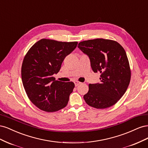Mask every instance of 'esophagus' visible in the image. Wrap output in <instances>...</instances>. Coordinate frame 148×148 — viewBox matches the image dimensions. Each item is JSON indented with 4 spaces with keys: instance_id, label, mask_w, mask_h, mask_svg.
<instances>
[{
    "instance_id": "1",
    "label": "esophagus",
    "mask_w": 148,
    "mask_h": 148,
    "mask_svg": "<svg viewBox=\"0 0 148 148\" xmlns=\"http://www.w3.org/2000/svg\"><path fill=\"white\" fill-rule=\"evenodd\" d=\"M74 83H75V86H78L79 84H82V83H81V82H78V81H75Z\"/></svg>"
}]
</instances>
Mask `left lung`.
Wrapping results in <instances>:
<instances>
[{"label": "left lung", "mask_w": 148, "mask_h": 148, "mask_svg": "<svg viewBox=\"0 0 148 148\" xmlns=\"http://www.w3.org/2000/svg\"><path fill=\"white\" fill-rule=\"evenodd\" d=\"M78 47L89 57L94 72L101 74L100 83L89 84L83 97L85 102L96 109L112 106L126 92L130 82L126 52L117 42L102 38L80 42Z\"/></svg>", "instance_id": "left-lung-1"}]
</instances>
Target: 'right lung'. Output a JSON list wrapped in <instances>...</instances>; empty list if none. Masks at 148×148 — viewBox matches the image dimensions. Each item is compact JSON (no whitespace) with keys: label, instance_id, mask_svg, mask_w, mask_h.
<instances>
[{"label":"right lung","instance_id":"obj_1","mask_svg":"<svg viewBox=\"0 0 148 148\" xmlns=\"http://www.w3.org/2000/svg\"><path fill=\"white\" fill-rule=\"evenodd\" d=\"M77 44L42 39L26 53L21 66L22 82L29 100L39 109L52 112L68 104L75 84L56 80L53 75L59 72L65 57Z\"/></svg>","mask_w":148,"mask_h":148}]
</instances>
